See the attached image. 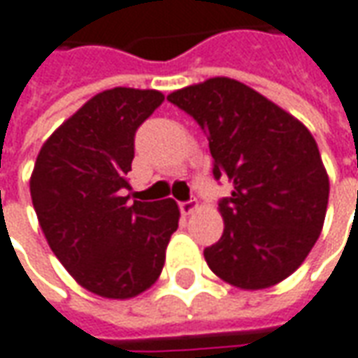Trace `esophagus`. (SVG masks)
<instances>
[{"label":"esophagus","instance_id":"34e87169","mask_svg":"<svg viewBox=\"0 0 358 358\" xmlns=\"http://www.w3.org/2000/svg\"><path fill=\"white\" fill-rule=\"evenodd\" d=\"M198 210V202L196 200H188V202H180V212L184 214V216H190Z\"/></svg>","mask_w":358,"mask_h":358}]
</instances>
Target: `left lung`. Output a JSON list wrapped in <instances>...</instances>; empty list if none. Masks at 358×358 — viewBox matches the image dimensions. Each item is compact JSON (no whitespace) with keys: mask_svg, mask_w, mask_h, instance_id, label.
Instances as JSON below:
<instances>
[{"mask_svg":"<svg viewBox=\"0 0 358 358\" xmlns=\"http://www.w3.org/2000/svg\"><path fill=\"white\" fill-rule=\"evenodd\" d=\"M202 127L216 180L234 184L220 202L222 238L203 250L226 283L255 291L278 285L305 262L319 238L329 176L301 120L228 77L168 94Z\"/></svg>","mask_w":358,"mask_h":358,"instance_id":"8db88e82","label":"left lung"}]
</instances>
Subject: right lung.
<instances>
[{
  "instance_id": "1",
  "label": "right lung",
  "mask_w": 358,
  "mask_h": 358,
  "mask_svg": "<svg viewBox=\"0 0 358 358\" xmlns=\"http://www.w3.org/2000/svg\"><path fill=\"white\" fill-rule=\"evenodd\" d=\"M155 89L94 94L41 146L29 190L45 240L80 287L141 295L160 278L180 210L172 198L129 203L134 132L162 105Z\"/></svg>"
}]
</instances>
